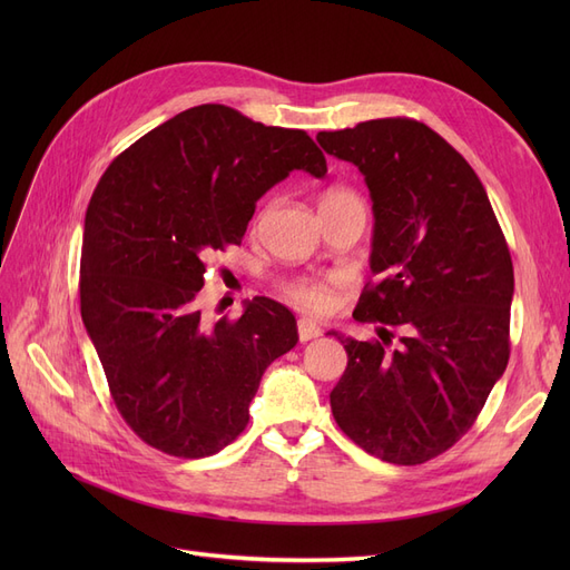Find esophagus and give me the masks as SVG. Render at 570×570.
Here are the masks:
<instances>
[{
  "label": "esophagus",
  "mask_w": 570,
  "mask_h": 570,
  "mask_svg": "<svg viewBox=\"0 0 570 570\" xmlns=\"http://www.w3.org/2000/svg\"><path fill=\"white\" fill-rule=\"evenodd\" d=\"M297 331H299V340L302 342H308V340H316V337H321V325L316 323V321H312V318H299L297 321Z\"/></svg>",
  "instance_id": "esophagus-1"
}]
</instances>
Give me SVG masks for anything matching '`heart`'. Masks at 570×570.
<instances>
[{
  "label": "heart",
  "mask_w": 570,
  "mask_h": 570,
  "mask_svg": "<svg viewBox=\"0 0 570 570\" xmlns=\"http://www.w3.org/2000/svg\"><path fill=\"white\" fill-rule=\"evenodd\" d=\"M342 195H352L347 189H331L325 193V199L342 197ZM333 287L335 281H299L289 287V297L295 299L299 306H304L306 312H327L333 306Z\"/></svg>",
  "instance_id": "obj_1"
}]
</instances>
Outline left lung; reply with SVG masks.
<instances>
[{
    "mask_svg": "<svg viewBox=\"0 0 570 570\" xmlns=\"http://www.w3.org/2000/svg\"><path fill=\"white\" fill-rule=\"evenodd\" d=\"M316 140L368 185L377 283L361 292L354 318L383 323L381 340L368 342L327 333L347 350L333 416L364 452L425 463L469 433L507 371L513 266L504 233L469 161L419 120L375 118Z\"/></svg>",
    "mask_w": 570,
    "mask_h": 570,
    "instance_id": "8db88e82",
    "label": "left lung"
}]
</instances>
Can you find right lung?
Wrapping results in <instances>:
<instances>
[{
	"label": "right lung",
	"mask_w": 570,
	"mask_h": 570,
	"mask_svg": "<svg viewBox=\"0 0 570 570\" xmlns=\"http://www.w3.org/2000/svg\"><path fill=\"white\" fill-rule=\"evenodd\" d=\"M292 170L327 174L304 130L202 105L111 161L85 214L80 314L116 409L154 450L212 456L249 423L264 371L295 347L297 321L268 297L204 323L206 262L239 245L256 202Z\"/></svg>",
	"instance_id": "obj_1"
}]
</instances>
